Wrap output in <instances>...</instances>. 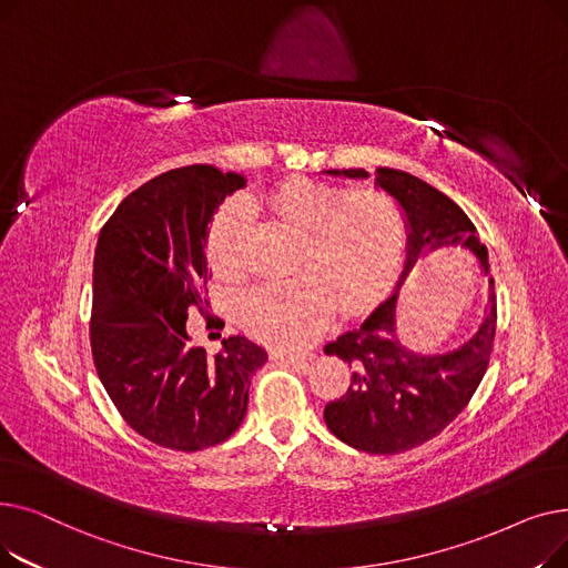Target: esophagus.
Returning a JSON list of instances; mask_svg holds the SVG:
<instances>
[{
    "label": "esophagus",
    "mask_w": 568,
    "mask_h": 568,
    "mask_svg": "<svg viewBox=\"0 0 568 568\" xmlns=\"http://www.w3.org/2000/svg\"><path fill=\"white\" fill-rule=\"evenodd\" d=\"M272 359L276 362H287V364H302L308 362V354H300V352H290V349H272Z\"/></svg>",
    "instance_id": "esophagus-1"
}]
</instances>
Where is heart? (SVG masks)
<instances>
[{
  "instance_id": "heart-1",
  "label": "heart",
  "mask_w": 568,
  "mask_h": 568,
  "mask_svg": "<svg viewBox=\"0 0 568 568\" xmlns=\"http://www.w3.org/2000/svg\"><path fill=\"white\" fill-rule=\"evenodd\" d=\"M283 225L304 234L300 266L290 281L248 290L236 320L255 338L296 349L313 343L336 311L359 308L392 276L405 242L403 214L392 197L294 179L264 197ZM253 212L244 197L227 200L212 221L206 251L214 272L236 278L246 272Z\"/></svg>"
}]
</instances>
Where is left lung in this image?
Here are the masks:
<instances>
[{
    "label": "left lung",
    "instance_id": "1",
    "mask_svg": "<svg viewBox=\"0 0 568 568\" xmlns=\"http://www.w3.org/2000/svg\"><path fill=\"white\" fill-rule=\"evenodd\" d=\"M332 176L368 179L366 170H326ZM375 186L389 193L405 214L407 260L398 285L359 326L324 347L349 364L352 379L345 396L324 407L329 430L354 449L392 456L422 446L439 435L471 400L486 375L497 302L490 278L488 248L476 236L463 209L424 179L394 168H377ZM469 247L489 276L487 317L467 344L454 353L424 355L399 343L395 332L397 294L410 266L442 247Z\"/></svg>",
    "mask_w": 568,
    "mask_h": 568
}]
</instances>
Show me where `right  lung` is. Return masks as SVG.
<instances>
[{
  "instance_id": "obj_1",
  "label": "right lung",
  "mask_w": 568,
  "mask_h": 568,
  "mask_svg": "<svg viewBox=\"0 0 568 568\" xmlns=\"http://www.w3.org/2000/svg\"><path fill=\"white\" fill-rule=\"evenodd\" d=\"M242 186V174L214 165L176 168L133 191L99 234L94 366L124 422L165 449L225 442L242 426L251 377L266 362L246 336L223 338L209 356L186 329L189 308L206 292V225Z\"/></svg>"
}]
</instances>
